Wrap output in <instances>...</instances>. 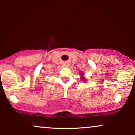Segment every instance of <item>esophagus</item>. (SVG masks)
I'll return each mask as SVG.
<instances>
[{
  "label": "esophagus",
  "mask_w": 135,
  "mask_h": 135,
  "mask_svg": "<svg viewBox=\"0 0 135 135\" xmlns=\"http://www.w3.org/2000/svg\"><path fill=\"white\" fill-rule=\"evenodd\" d=\"M63 66H69V64H68V63H66V62H65V63H63Z\"/></svg>",
  "instance_id": "obj_1"
}]
</instances>
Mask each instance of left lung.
<instances>
[{
    "label": "left lung",
    "mask_w": 135,
    "mask_h": 135,
    "mask_svg": "<svg viewBox=\"0 0 135 135\" xmlns=\"http://www.w3.org/2000/svg\"><path fill=\"white\" fill-rule=\"evenodd\" d=\"M81 79H82V80H84V79H85L84 78V77H81Z\"/></svg>",
    "instance_id": "obj_1"
}]
</instances>
